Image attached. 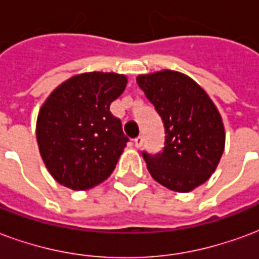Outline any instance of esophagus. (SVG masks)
<instances>
[{"mask_svg":"<svg viewBox=\"0 0 259 259\" xmlns=\"http://www.w3.org/2000/svg\"><path fill=\"white\" fill-rule=\"evenodd\" d=\"M134 143H135V148H142L143 145V138L142 137H138L134 139Z\"/></svg>","mask_w":259,"mask_h":259,"instance_id":"esophagus-1","label":"esophagus"}]
</instances>
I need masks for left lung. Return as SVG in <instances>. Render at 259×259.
I'll use <instances>...</instances> for the list:
<instances>
[{"label": "left lung", "instance_id": "left-lung-1", "mask_svg": "<svg viewBox=\"0 0 259 259\" xmlns=\"http://www.w3.org/2000/svg\"><path fill=\"white\" fill-rule=\"evenodd\" d=\"M137 82L165 131L161 152L142 153L153 179L181 193L204 184L225 149V128L214 102L196 81L174 70L138 75Z\"/></svg>", "mask_w": 259, "mask_h": 259}]
</instances>
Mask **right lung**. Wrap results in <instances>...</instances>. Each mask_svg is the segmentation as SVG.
I'll return each instance as SVG.
<instances>
[{
  "mask_svg": "<svg viewBox=\"0 0 259 259\" xmlns=\"http://www.w3.org/2000/svg\"><path fill=\"white\" fill-rule=\"evenodd\" d=\"M125 87L124 74L92 71L73 75L47 98L35 135L56 182L87 190L110 177L128 142L110 105Z\"/></svg>",
  "mask_w": 259,
  "mask_h": 259,
  "instance_id": "right-lung-1",
  "label": "right lung"
}]
</instances>
